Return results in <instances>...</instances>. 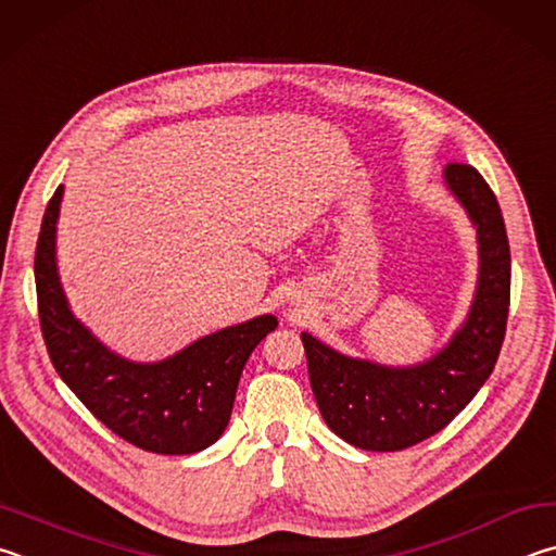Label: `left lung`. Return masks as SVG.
Segmentation results:
<instances>
[{
	"label": "left lung",
	"instance_id": "1",
	"mask_svg": "<svg viewBox=\"0 0 556 556\" xmlns=\"http://www.w3.org/2000/svg\"><path fill=\"white\" fill-rule=\"evenodd\" d=\"M444 180L479 233V290L450 346L413 368L349 358L303 334L309 386L329 430L368 452H401L444 430L479 393L498 362L510 307V247L489 182L466 163Z\"/></svg>",
	"mask_w": 556,
	"mask_h": 556
}]
</instances>
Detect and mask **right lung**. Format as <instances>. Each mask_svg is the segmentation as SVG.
Masks as SVG:
<instances>
[{
    "mask_svg": "<svg viewBox=\"0 0 556 556\" xmlns=\"http://www.w3.org/2000/svg\"><path fill=\"white\" fill-rule=\"evenodd\" d=\"M63 188L48 202L36 243V298L51 364L97 420L153 454L207 450L229 425L239 376L253 349L278 327L273 315L202 337L159 364L112 354L67 309L55 270V219Z\"/></svg>",
    "mask_w": 556,
    "mask_h": 556,
    "instance_id": "add662e5",
    "label": "right lung"
}]
</instances>
